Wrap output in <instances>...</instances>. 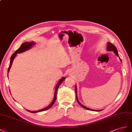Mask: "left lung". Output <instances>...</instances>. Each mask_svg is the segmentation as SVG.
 Listing matches in <instances>:
<instances>
[{
	"instance_id": "left-lung-1",
	"label": "left lung",
	"mask_w": 132,
	"mask_h": 132,
	"mask_svg": "<svg viewBox=\"0 0 132 132\" xmlns=\"http://www.w3.org/2000/svg\"><path fill=\"white\" fill-rule=\"evenodd\" d=\"M107 51H113L114 52V53L116 54V55L117 56H118L119 57V55H118V50H117V48L116 47V46H114V45H113L112 43H107ZM119 59H120V61L122 62V60L120 59V57H119ZM75 92H76V99H77V102L78 103V104L80 105V106L82 107H83V108H84L85 109H86V110H89V111H102V110H92V109H91V108H87V107H86V106H84V105L83 104H82L80 102V101H78V97H77V87H76V86H75Z\"/></svg>"
}]
</instances>
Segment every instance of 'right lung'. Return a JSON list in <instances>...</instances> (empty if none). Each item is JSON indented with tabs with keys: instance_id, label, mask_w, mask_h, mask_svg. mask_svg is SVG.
Returning a JSON list of instances; mask_svg holds the SVG:
<instances>
[{
	"instance_id": "obj_1",
	"label": "right lung",
	"mask_w": 132,
	"mask_h": 132,
	"mask_svg": "<svg viewBox=\"0 0 132 132\" xmlns=\"http://www.w3.org/2000/svg\"><path fill=\"white\" fill-rule=\"evenodd\" d=\"M35 44V43L34 42V41H31V42H25L24 43H22L21 44V45L20 46V47L18 48V49L14 52V53L10 57V64H9V68L8 70H7V77H8V73L10 71V69L11 68V66L12 65V63L13 62V60L15 59V57H16V56L17 55V54H20V53H22V52H24L26 51H27L29 49H30V48L32 47V46L33 45H34ZM65 77H62L60 80L59 81L57 84L56 85V87L55 89V93H54V99L52 100V101L51 102V103L48 105V106H47L46 107H45L43 109H41L40 110H38V111H29V110H27L28 112H31V113H37V112H41V111H46L48 110V109L50 108L52 106H53V104H54L56 100V94H57V91L58 89V88L59 87L60 85L62 84V82L65 80Z\"/></svg>"
}]
</instances>
